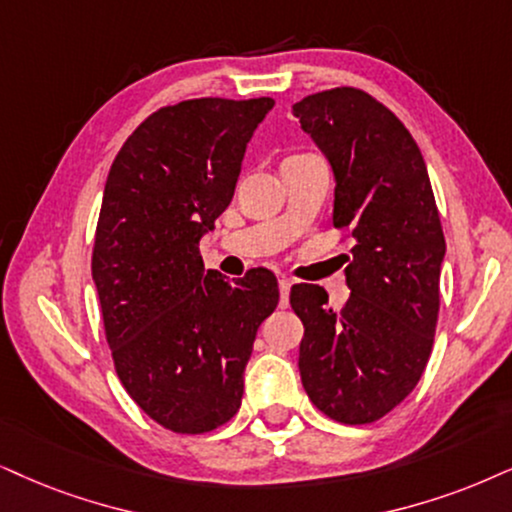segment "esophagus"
I'll list each match as a JSON object with an SVG mask.
<instances>
[{
  "label": "esophagus",
  "mask_w": 512,
  "mask_h": 512,
  "mask_svg": "<svg viewBox=\"0 0 512 512\" xmlns=\"http://www.w3.org/2000/svg\"><path fill=\"white\" fill-rule=\"evenodd\" d=\"M290 286H293V281H290L288 276H281V278H278V290H281V307H288Z\"/></svg>",
  "instance_id": "34e87169"
}]
</instances>
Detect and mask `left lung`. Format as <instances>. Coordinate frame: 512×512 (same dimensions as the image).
Returning <instances> with one entry per match:
<instances>
[{
  "label": "left lung",
  "mask_w": 512,
  "mask_h": 512,
  "mask_svg": "<svg viewBox=\"0 0 512 512\" xmlns=\"http://www.w3.org/2000/svg\"><path fill=\"white\" fill-rule=\"evenodd\" d=\"M335 172L333 226L354 238L340 312L312 283L290 290L300 316V375L312 404L345 425L399 406L428 366L439 316L444 231L428 167L390 108L354 87L293 106Z\"/></svg>",
  "instance_id": "left-lung-1"
}]
</instances>
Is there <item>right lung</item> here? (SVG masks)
<instances>
[{
	"instance_id": "obj_1",
	"label": "right lung",
	"mask_w": 512,
	"mask_h": 512,
	"mask_svg": "<svg viewBox=\"0 0 512 512\" xmlns=\"http://www.w3.org/2000/svg\"><path fill=\"white\" fill-rule=\"evenodd\" d=\"M274 99H189L129 134L108 172L92 276L115 373L177 435L241 409L257 328L278 304L274 271H205L200 238L234 198L245 146Z\"/></svg>"
}]
</instances>
